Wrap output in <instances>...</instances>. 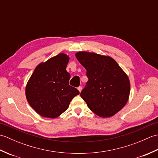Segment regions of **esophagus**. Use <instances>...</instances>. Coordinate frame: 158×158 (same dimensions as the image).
<instances>
[{
	"label": "esophagus",
	"instance_id": "1",
	"mask_svg": "<svg viewBox=\"0 0 158 158\" xmlns=\"http://www.w3.org/2000/svg\"><path fill=\"white\" fill-rule=\"evenodd\" d=\"M77 89H78V90L79 91V92H81V90H82V87H81V86H79V88H77Z\"/></svg>",
	"mask_w": 158,
	"mask_h": 158
}]
</instances>
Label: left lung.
Here are the masks:
<instances>
[{"instance_id": "left-lung-1", "label": "left lung", "mask_w": 158, "mask_h": 158, "mask_svg": "<svg viewBox=\"0 0 158 158\" xmlns=\"http://www.w3.org/2000/svg\"><path fill=\"white\" fill-rule=\"evenodd\" d=\"M75 56L87 70L88 81L80 96L97 115L110 117L128 100V77L115 60L94 52H79Z\"/></svg>"}]
</instances>
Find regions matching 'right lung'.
<instances>
[{
	"label": "right lung",
	"instance_id": "1",
	"mask_svg": "<svg viewBox=\"0 0 158 158\" xmlns=\"http://www.w3.org/2000/svg\"><path fill=\"white\" fill-rule=\"evenodd\" d=\"M69 57L60 53L36 67L26 86L29 105L40 115L56 118L69 108L78 89L69 85Z\"/></svg>",
	"mask_w": 158,
	"mask_h": 158
}]
</instances>
